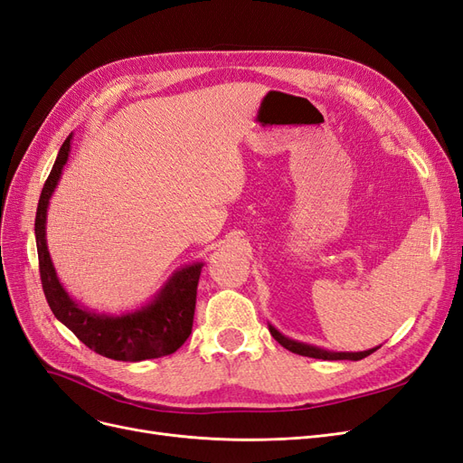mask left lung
<instances>
[{"instance_id": "obj_1", "label": "left lung", "mask_w": 463, "mask_h": 463, "mask_svg": "<svg viewBox=\"0 0 463 463\" xmlns=\"http://www.w3.org/2000/svg\"><path fill=\"white\" fill-rule=\"evenodd\" d=\"M269 331H271L273 338L279 342L280 346H285L292 354L316 357V360H352V362H357V360H364V357H367L369 354L377 350V348H373V350H365V352H326V350L309 346V345H302V342H296V340L282 336L277 329H273V326H269Z\"/></svg>"}]
</instances>
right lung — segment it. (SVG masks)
I'll use <instances>...</instances> for the list:
<instances>
[{
	"label": "right lung",
	"instance_id": "1",
	"mask_svg": "<svg viewBox=\"0 0 463 463\" xmlns=\"http://www.w3.org/2000/svg\"><path fill=\"white\" fill-rule=\"evenodd\" d=\"M71 134L52 167L46 184L42 188L34 232L38 248L40 280L53 316L74 333L80 342L99 355L117 362H142L152 357L169 355L181 348L192 333L196 288L202 263L184 267L167 282L156 300L140 311L121 317L96 316L74 304L63 287L59 285L46 246V212L52 192L61 176V169L71 152Z\"/></svg>",
	"mask_w": 463,
	"mask_h": 463
}]
</instances>
